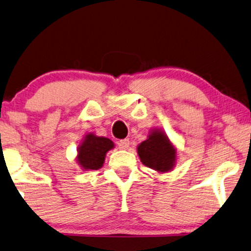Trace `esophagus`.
Listing matches in <instances>:
<instances>
[{
    "instance_id": "34e87169",
    "label": "esophagus",
    "mask_w": 251,
    "mask_h": 251,
    "mask_svg": "<svg viewBox=\"0 0 251 251\" xmlns=\"http://www.w3.org/2000/svg\"><path fill=\"white\" fill-rule=\"evenodd\" d=\"M118 147H119V149H122V150L128 149V147H129V140H128V139L119 140V141H118Z\"/></svg>"
}]
</instances>
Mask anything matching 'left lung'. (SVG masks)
I'll use <instances>...</instances> for the list:
<instances>
[{
  "label": "left lung",
  "mask_w": 251,
  "mask_h": 251,
  "mask_svg": "<svg viewBox=\"0 0 251 251\" xmlns=\"http://www.w3.org/2000/svg\"><path fill=\"white\" fill-rule=\"evenodd\" d=\"M138 155L142 164L157 172L171 171L176 165V150L162 129H152L148 139L138 146Z\"/></svg>",
  "instance_id": "1"
}]
</instances>
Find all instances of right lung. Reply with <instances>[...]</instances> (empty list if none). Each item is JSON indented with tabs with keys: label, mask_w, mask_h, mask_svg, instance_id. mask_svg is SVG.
Returning a JSON list of instances; mask_svg holds the SVG:
<instances>
[{
	"label": "right lung",
	"mask_w": 251,
	"mask_h": 251,
	"mask_svg": "<svg viewBox=\"0 0 251 251\" xmlns=\"http://www.w3.org/2000/svg\"><path fill=\"white\" fill-rule=\"evenodd\" d=\"M113 142L108 138L89 133L78 148L76 162L82 170H99L103 166L105 155L113 148Z\"/></svg>",
	"instance_id": "add662e5"
}]
</instances>
